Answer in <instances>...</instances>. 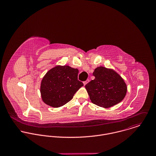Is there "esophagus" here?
Wrapping results in <instances>:
<instances>
[{
	"label": "esophagus",
	"instance_id": "34e87169",
	"mask_svg": "<svg viewBox=\"0 0 156 156\" xmlns=\"http://www.w3.org/2000/svg\"><path fill=\"white\" fill-rule=\"evenodd\" d=\"M88 82H89V80H87L86 81H84V82L83 83H84V86H86V85L87 84Z\"/></svg>",
	"mask_w": 156,
	"mask_h": 156
}]
</instances>
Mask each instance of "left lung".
Wrapping results in <instances>:
<instances>
[{"mask_svg":"<svg viewBox=\"0 0 156 156\" xmlns=\"http://www.w3.org/2000/svg\"><path fill=\"white\" fill-rule=\"evenodd\" d=\"M93 75L94 80L85 86L93 104L108 108L122 101L127 93V86L118 73L99 66L94 69Z\"/></svg>","mask_w":156,"mask_h":156,"instance_id":"8db88e82","label":"left lung"}]
</instances>
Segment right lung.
Segmentation results:
<instances>
[{
	"label": "right lung",
	"instance_id": "1",
	"mask_svg": "<svg viewBox=\"0 0 156 156\" xmlns=\"http://www.w3.org/2000/svg\"><path fill=\"white\" fill-rule=\"evenodd\" d=\"M78 69L66 65H58L48 70L41 84L43 102L53 108L60 107L69 102L84 85L78 80Z\"/></svg>",
	"mask_w": 156,
	"mask_h": 156
}]
</instances>
